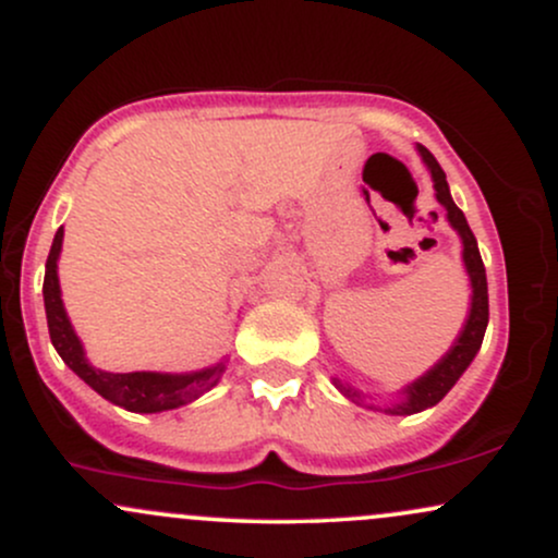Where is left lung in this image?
<instances>
[{
  "label": "left lung",
  "instance_id": "left-lung-1",
  "mask_svg": "<svg viewBox=\"0 0 558 558\" xmlns=\"http://www.w3.org/2000/svg\"><path fill=\"white\" fill-rule=\"evenodd\" d=\"M417 149H420L422 162L427 165V170H430V175H433L435 198L444 204L446 220L451 222V228L457 230L459 239H462V246H464L462 259H464L466 275H470L472 304H470V315H466L462 332H459V338L453 341L451 349L446 351L444 360L435 364V367L427 369L420 380L409 383V386L401 390L399 401H393L386 409L377 407L380 412H386V414H417V412H422V409L435 407V403L444 399L448 390L457 386L459 377L464 375V369L470 367L472 360H475L480 345H483L485 328H488V280H485V265H483V259H480L475 233H472L470 226H466V217L462 209L453 204L451 191H448V183H446V172L438 165V159H435L422 144L417 146ZM332 383H336V388L341 390L345 399H351L356 403L364 399L362 390L351 388L349 383L338 380V377H332Z\"/></svg>",
  "mask_w": 558,
  "mask_h": 558
}]
</instances>
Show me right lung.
Listing matches in <instances>:
<instances>
[{
	"mask_svg": "<svg viewBox=\"0 0 558 558\" xmlns=\"http://www.w3.org/2000/svg\"><path fill=\"white\" fill-rule=\"evenodd\" d=\"M62 235L65 230H57L52 248L47 257V272H44V310H47L49 338L62 362L81 377L86 386H92L96 393L105 396L107 401L118 403L128 412L155 414L168 412V409L185 407L196 401L198 396L207 393L217 386L220 375L226 373V360L217 362L215 367L198 369V373L170 375V373H105L88 364L83 345L70 325L65 306L60 296V278H57V259L62 252Z\"/></svg>",
	"mask_w": 558,
	"mask_h": 558,
	"instance_id": "1",
	"label": "right lung"
}]
</instances>
